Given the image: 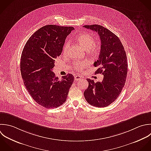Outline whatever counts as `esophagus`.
Returning a JSON list of instances; mask_svg holds the SVG:
<instances>
[{
  "mask_svg": "<svg viewBox=\"0 0 151 151\" xmlns=\"http://www.w3.org/2000/svg\"><path fill=\"white\" fill-rule=\"evenodd\" d=\"M74 78H75V81H78V80L81 79V76H79V75H75Z\"/></svg>",
  "mask_w": 151,
  "mask_h": 151,
  "instance_id": "34e87169",
  "label": "esophagus"
}]
</instances>
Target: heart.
I'll use <instances>...</instances> for the list:
<instances>
[{
    "instance_id": "1",
    "label": "heart",
    "mask_w": 151,
    "mask_h": 151,
    "mask_svg": "<svg viewBox=\"0 0 151 151\" xmlns=\"http://www.w3.org/2000/svg\"><path fill=\"white\" fill-rule=\"evenodd\" d=\"M77 42L89 53H94L97 50V46L96 45V40L95 38L91 35L88 33H82L78 35L76 37ZM70 43L68 41H66L63 46L62 52L64 55H66L68 52V50L69 49ZM89 63L87 60L83 61H77L75 62L73 64L74 68L78 70L82 71L86 67L89 65Z\"/></svg>"
}]
</instances>
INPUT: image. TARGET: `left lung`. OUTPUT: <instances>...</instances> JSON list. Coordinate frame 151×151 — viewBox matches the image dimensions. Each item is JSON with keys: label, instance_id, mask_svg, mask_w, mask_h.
Returning a JSON list of instances; mask_svg holds the SVG:
<instances>
[{"label": "left lung", "instance_id": "left-lung-1", "mask_svg": "<svg viewBox=\"0 0 151 151\" xmlns=\"http://www.w3.org/2000/svg\"><path fill=\"white\" fill-rule=\"evenodd\" d=\"M83 27L98 32L100 37L101 52L93 65L99 67L95 74L104 75L102 82L95 83L93 80L87 79L89 86L84 96L92 106L106 107L118 98L125 85L128 72L126 52L118 37L108 29L98 24Z\"/></svg>", "mask_w": 151, "mask_h": 151}]
</instances>
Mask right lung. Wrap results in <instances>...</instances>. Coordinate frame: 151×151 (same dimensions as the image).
<instances>
[{
    "label": "right lung",
    "mask_w": 151,
    "mask_h": 151,
    "mask_svg": "<svg viewBox=\"0 0 151 151\" xmlns=\"http://www.w3.org/2000/svg\"><path fill=\"white\" fill-rule=\"evenodd\" d=\"M69 26L49 24L42 27L28 39L20 59L24 85L39 105L49 109L60 106L66 101L74 76L69 73L61 80L52 71L55 59L62 52Z\"/></svg>",
    "instance_id": "right-lung-1"
}]
</instances>
